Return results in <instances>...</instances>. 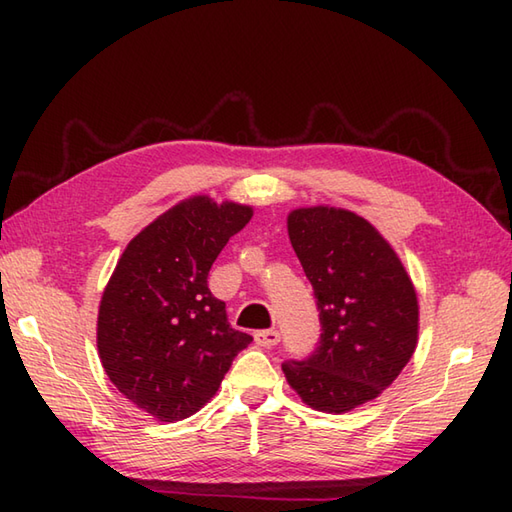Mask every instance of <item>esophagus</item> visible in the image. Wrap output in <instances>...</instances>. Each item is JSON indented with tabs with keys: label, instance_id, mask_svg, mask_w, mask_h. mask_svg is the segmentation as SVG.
<instances>
[{
	"label": "esophagus",
	"instance_id": "esophagus-1",
	"mask_svg": "<svg viewBox=\"0 0 512 512\" xmlns=\"http://www.w3.org/2000/svg\"><path fill=\"white\" fill-rule=\"evenodd\" d=\"M281 339V334L277 330H259L255 332V343L262 345V347H273L277 345Z\"/></svg>",
	"mask_w": 512,
	"mask_h": 512
}]
</instances>
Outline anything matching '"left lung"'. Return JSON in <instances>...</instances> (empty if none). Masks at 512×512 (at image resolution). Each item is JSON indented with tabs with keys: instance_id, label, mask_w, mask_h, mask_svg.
<instances>
[{
	"instance_id": "1",
	"label": "left lung",
	"mask_w": 512,
	"mask_h": 512,
	"mask_svg": "<svg viewBox=\"0 0 512 512\" xmlns=\"http://www.w3.org/2000/svg\"><path fill=\"white\" fill-rule=\"evenodd\" d=\"M288 237L317 297L321 341L281 369L308 407L352 411L383 394L416 350V288L387 239L347 209L290 211Z\"/></svg>"
}]
</instances>
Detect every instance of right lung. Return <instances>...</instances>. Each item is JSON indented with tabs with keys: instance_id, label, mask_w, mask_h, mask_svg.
<instances>
[{
	"instance_id": "1",
	"label": "right lung",
	"mask_w": 512,
	"mask_h": 512,
	"mask_svg": "<svg viewBox=\"0 0 512 512\" xmlns=\"http://www.w3.org/2000/svg\"><path fill=\"white\" fill-rule=\"evenodd\" d=\"M250 217L253 206L191 195L127 244L103 290L96 347L105 374L160 422L200 411L253 341L228 325L224 301L206 284Z\"/></svg>"
}]
</instances>
